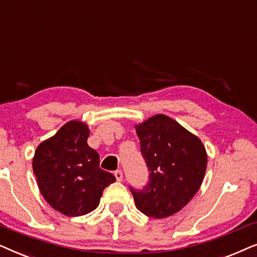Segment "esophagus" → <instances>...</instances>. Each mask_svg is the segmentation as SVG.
Listing matches in <instances>:
<instances>
[{
    "mask_svg": "<svg viewBox=\"0 0 257 257\" xmlns=\"http://www.w3.org/2000/svg\"><path fill=\"white\" fill-rule=\"evenodd\" d=\"M114 175H115L116 180H117L118 182H121V181L123 180V173H122V170H116V172L114 173Z\"/></svg>",
    "mask_w": 257,
    "mask_h": 257,
    "instance_id": "34e87169",
    "label": "esophagus"
}]
</instances>
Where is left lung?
I'll use <instances>...</instances> for the list:
<instances>
[{"label":"left lung","instance_id":"1","mask_svg":"<svg viewBox=\"0 0 257 257\" xmlns=\"http://www.w3.org/2000/svg\"><path fill=\"white\" fill-rule=\"evenodd\" d=\"M149 172L142 189L129 187L136 208L147 216H172L202 184L207 153L200 139L168 116L159 114L135 126Z\"/></svg>","mask_w":257,"mask_h":257}]
</instances>
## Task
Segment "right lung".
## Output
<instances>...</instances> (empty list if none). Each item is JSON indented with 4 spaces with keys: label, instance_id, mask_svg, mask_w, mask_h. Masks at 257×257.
<instances>
[{
    "label": "right lung",
    "instance_id": "1",
    "mask_svg": "<svg viewBox=\"0 0 257 257\" xmlns=\"http://www.w3.org/2000/svg\"><path fill=\"white\" fill-rule=\"evenodd\" d=\"M88 125L64 124L53 138L37 147L33 170L44 200L66 216L95 210L104 188L115 176L100 168V156L88 146Z\"/></svg>",
    "mask_w": 257,
    "mask_h": 257
}]
</instances>
